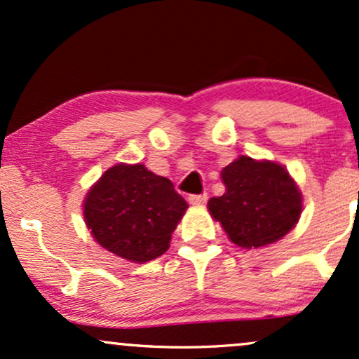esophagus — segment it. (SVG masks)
I'll return each mask as SVG.
<instances>
[{"mask_svg": "<svg viewBox=\"0 0 359 359\" xmlns=\"http://www.w3.org/2000/svg\"><path fill=\"white\" fill-rule=\"evenodd\" d=\"M208 194H199V196H191L189 197V203H191L192 205H203L208 203Z\"/></svg>", "mask_w": 359, "mask_h": 359, "instance_id": "esophagus-1", "label": "esophagus"}]
</instances>
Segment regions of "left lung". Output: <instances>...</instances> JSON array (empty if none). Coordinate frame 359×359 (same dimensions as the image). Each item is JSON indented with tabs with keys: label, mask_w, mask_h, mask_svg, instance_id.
<instances>
[{
	"label": "left lung",
	"mask_w": 359,
	"mask_h": 359,
	"mask_svg": "<svg viewBox=\"0 0 359 359\" xmlns=\"http://www.w3.org/2000/svg\"><path fill=\"white\" fill-rule=\"evenodd\" d=\"M226 192L208 203L229 240L241 248L278 241L297 224L302 196L282 165L240 156L222 168Z\"/></svg>",
	"instance_id": "obj_1"
}]
</instances>
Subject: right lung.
<instances>
[{
	"mask_svg": "<svg viewBox=\"0 0 359 359\" xmlns=\"http://www.w3.org/2000/svg\"><path fill=\"white\" fill-rule=\"evenodd\" d=\"M189 205L145 165H114L84 201L86 224L102 248L135 263L162 257Z\"/></svg>",
	"mask_w": 359,
	"mask_h": 359,
	"instance_id": "right-lung-1",
	"label": "right lung"
}]
</instances>
